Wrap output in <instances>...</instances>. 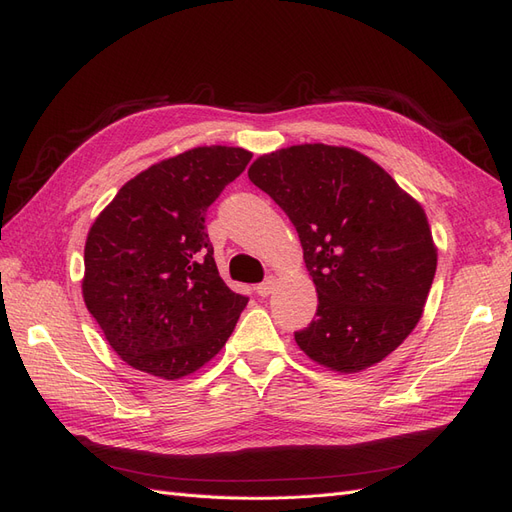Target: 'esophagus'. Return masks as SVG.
Listing matches in <instances>:
<instances>
[{
  "mask_svg": "<svg viewBox=\"0 0 512 512\" xmlns=\"http://www.w3.org/2000/svg\"><path fill=\"white\" fill-rule=\"evenodd\" d=\"M275 284H277L275 275H269L265 282H262V284H258V286H256V292L260 294V297H269V294H271V292H273V288H275Z\"/></svg>",
  "mask_w": 512,
  "mask_h": 512,
  "instance_id": "obj_1",
  "label": "esophagus"
}]
</instances>
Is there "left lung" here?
Listing matches in <instances>:
<instances>
[{
  "label": "left lung",
  "instance_id": "left-lung-1",
  "mask_svg": "<svg viewBox=\"0 0 512 512\" xmlns=\"http://www.w3.org/2000/svg\"><path fill=\"white\" fill-rule=\"evenodd\" d=\"M247 177L297 228L316 284V318L294 342L339 374L384 361L421 320L436 275L421 203L350 147L292 145L260 156Z\"/></svg>",
  "mask_w": 512,
  "mask_h": 512
}]
</instances>
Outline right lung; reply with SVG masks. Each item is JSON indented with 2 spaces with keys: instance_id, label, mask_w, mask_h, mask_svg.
Listing matches in <instances>:
<instances>
[{
  "instance_id": "add662e5",
  "label": "right lung",
  "mask_w": 512,
  "mask_h": 512,
  "mask_svg": "<svg viewBox=\"0 0 512 512\" xmlns=\"http://www.w3.org/2000/svg\"><path fill=\"white\" fill-rule=\"evenodd\" d=\"M252 160L241 147H194L130 179L91 224L83 299L106 342L138 371L194 374L247 305L218 273L205 215Z\"/></svg>"
}]
</instances>
